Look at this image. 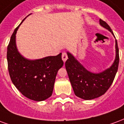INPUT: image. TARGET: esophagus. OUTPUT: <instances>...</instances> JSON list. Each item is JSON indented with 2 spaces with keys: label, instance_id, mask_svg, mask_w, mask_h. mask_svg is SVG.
<instances>
[{
  "label": "esophagus",
  "instance_id": "esophagus-1",
  "mask_svg": "<svg viewBox=\"0 0 124 124\" xmlns=\"http://www.w3.org/2000/svg\"><path fill=\"white\" fill-rule=\"evenodd\" d=\"M68 58V57H67V53L65 52H63L62 53V59H63V61L64 62H65L67 61V59Z\"/></svg>",
  "mask_w": 124,
  "mask_h": 124
}]
</instances>
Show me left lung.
Here are the masks:
<instances>
[{
	"label": "left lung",
	"mask_w": 124,
	"mask_h": 124,
	"mask_svg": "<svg viewBox=\"0 0 124 124\" xmlns=\"http://www.w3.org/2000/svg\"><path fill=\"white\" fill-rule=\"evenodd\" d=\"M100 25L110 31L112 30L108 24L100 19ZM116 57L112 65L100 73L88 71L77 59L67 51L68 59L65 62V68L73 91L77 96L84 100H93L100 97L108 91L118 71L119 64V49L116 40Z\"/></svg>",
	"instance_id": "left-lung-1"
}]
</instances>
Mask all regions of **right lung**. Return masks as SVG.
Instances as JSON below:
<instances>
[{
    "instance_id": "1",
    "label": "right lung",
    "mask_w": 124,
    "mask_h": 124,
    "mask_svg": "<svg viewBox=\"0 0 124 124\" xmlns=\"http://www.w3.org/2000/svg\"><path fill=\"white\" fill-rule=\"evenodd\" d=\"M25 19L14 30L8 46V68L16 88L26 98L40 102L49 98L53 93L57 72L63 65L62 53L34 60L24 57L17 48L16 34Z\"/></svg>"
}]
</instances>
